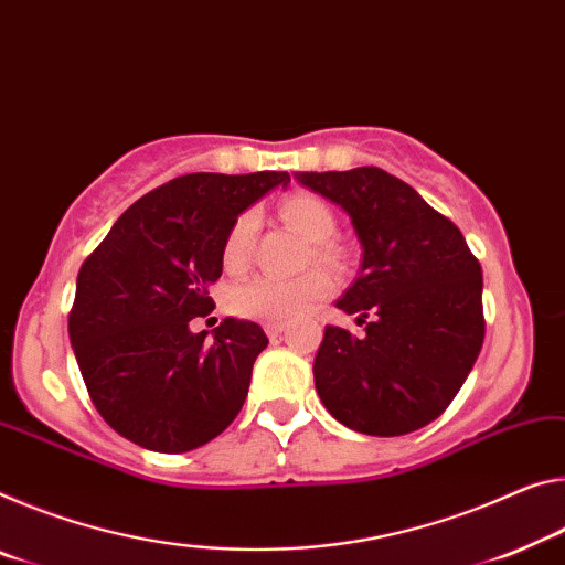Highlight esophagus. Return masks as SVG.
I'll return each mask as SVG.
<instances>
[{"label":"esophagus","instance_id":"34e87169","mask_svg":"<svg viewBox=\"0 0 565 565\" xmlns=\"http://www.w3.org/2000/svg\"><path fill=\"white\" fill-rule=\"evenodd\" d=\"M264 331L268 337H279L286 331V324H281V321H268V324H264Z\"/></svg>","mask_w":565,"mask_h":565}]
</instances>
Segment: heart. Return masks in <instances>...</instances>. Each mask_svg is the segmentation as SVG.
I'll return each instance as SVG.
<instances>
[{
    "label": "heart",
    "instance_id": "b5f03b06",
    "mask_svg": "<svg viewBox=\"0 0 565 565\" xmlns=\"http://www.w3.org/2000/svg\"><path fill=\"white\" fill-rule=\"evenodd\" d=\"M281 221L291 231H297L301 238L309 241V254L315 264L324 268H342L344 254L331 236L337 231V218L329 205L311 193H294L284 199L279 205ZM256 231V216L254 213H241L234 226H231L226 244H223V264L231 271H236L246 264L250 238ZM331 294V281L327 274L309 271L299 276V279L281 281V279H250L246 284H238L234 291L228 294V309L231 315L241 319H256V321H294L315 309V303L327 299Z\"/></svg>",
    "mask_w": 565,
    "mask_h": 565
}]
</instances>
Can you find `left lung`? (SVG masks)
I'll list each match as a JSON object with an SVG mask.
<instances>
[{"mask_svg": "<svg viewBox=\"0 0 565 565\" xmlns=\"http://www.w3.org/2000/svg\"><path fill=\"white\" fill-rule=\"evenodd\" d=\"M297 178L342 205L362 244L360 276L337 307L356 315L364 334L324 329L315 360L319 397L356 433H415L443 415L480 354V262L450 218L387 170Z\"/></svg>", "mask_w": 565, "mask_h": 565, "instance_id": "1", "label": "left lung"}]
</instances>
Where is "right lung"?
Segmentation results:
<instances>
[{"instance_id":"1","label":"right lung","mask_w":565,"mask_h":565,"mask_svg":"<svg viewBox=\"0 0 565 565\" xmlns=\"http://www.w3.org/2000/svg\"><path fill=\"white\" fill-rule=\"evenodd\" d=\"M289 173H188L142 195L77 274L70 342L95 409L146 450H195L234 423L268 339L254 321L209 317L238 213Z\"/></svg>"}]
</instances>
